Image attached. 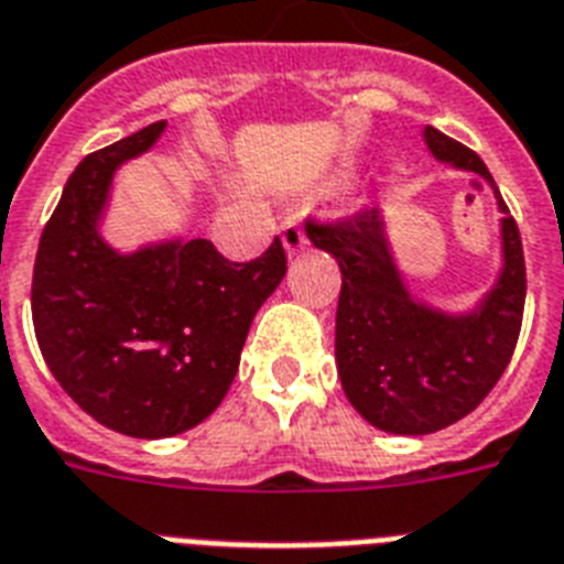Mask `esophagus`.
<instances>
[{
    "label": "esophagus",
    "mask_w": 564,
    "mask_h": 564,
    "mask_svg": "<svg viewBox=\"0 0 564 564\" xmlns=\"http://www.w3.org/2000/svg\"><path fill=\"white\" fill-rule=\"evenodd\" d=\"M282 245H285L288 256H296L305 247V229L296 218H288L282 224Z\"/></svg>",
    "instance_id": "obj_1"
}]
</instances>
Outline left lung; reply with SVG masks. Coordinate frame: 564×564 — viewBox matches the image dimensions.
<instances>
[{"instance_id":"1","label":"left lung","mask_w":564,"mask_h":564,"mask_svg":"<svg viewBox=\"0 0 564 564\" xmlns=\"http://www.w3.org/2000/svg\"><path fill=\"white\" fill-rule=\"evenodd\" d=\"M422 137L440 162L484 177L503 212V268L468 314H448L410 296L378 209L335 224H305L314 247L335 256L344 273L335 358L346 399L369 425L404 436L443 431L484 402L510 364L527 296L516 218L484 160L436 128H425Z\"/></svg>"}]
</instances>
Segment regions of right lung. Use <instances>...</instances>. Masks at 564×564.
<instances>
[{
  "instance_id": "right-lung-1",
  "label": "right lung",
  "mask_w": 564,
  "mask_h": 564,
  "mask_svg": "<svg viewBox=\"0 0 564 564\" xmlns=\"http://www.w3.org/2000/svg\"><path fill=\"white\" fill-rule=\"evenodd\" d=\"M154 121L84 156L40 236L31 317L52 376L110 431L162 440L200 425L227 395L256 311L288 270L279 238L229 261L206 238L112 250L98 232L121 162L162 137Z\"/></svg>"
}]
</instances>
